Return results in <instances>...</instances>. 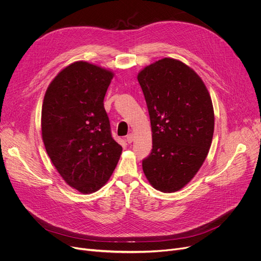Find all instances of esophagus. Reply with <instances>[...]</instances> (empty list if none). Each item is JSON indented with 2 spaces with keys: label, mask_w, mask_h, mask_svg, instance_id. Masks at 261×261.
Listing matches in <instances>:
<instances>
[{
  "label": "esophagus",
  "mask_w": 261,
  "mask_h": 261,
  "mask_svg": "<svg viewBox=\"0 0 261 261\" xmlns=\"http://www.w3.org/2000/svg\"><path fill=\"white\" fill-rule=\"evenodd\" d=\"M134 138H135V136H134V134L133 133H130V134H128L127 135V142H128V144H131L133 141H134Z\"/></svg>",
  "instance_id": "esophagus-1"
}]
</instances>
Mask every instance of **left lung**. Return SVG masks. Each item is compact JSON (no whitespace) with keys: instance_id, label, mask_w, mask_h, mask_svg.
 <instances>
[{"instance_id":"8db88e82","label":"left lung","mask_w":261,"mask_h":261,"mask_svg":"<svg viewBox=\"0 0 261 261\" xmlns=\"http://www.w3.org/2000/svg\"><path fill=\"white\" fill-rule=\"evenodd\" d=\"M138 80L152 132L143 170L153 188L174 193L193 180L210 151L215 127L211 95L193 68L173 58L147 65Z\"/></svg>"}]
</instances>
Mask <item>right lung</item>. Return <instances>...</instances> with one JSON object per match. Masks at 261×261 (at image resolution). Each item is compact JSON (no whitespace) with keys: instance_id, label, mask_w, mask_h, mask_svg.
<instances>
[{"instance_id":"right-lung-1","label":"right lung","mask_w":261,"mask_h":261,"mask_svg":"<svg viewBox=\"0 0 261 261\" xmlns=\"http://www.w3.org/2000/svg\"><path fill=\"white\" fill-rule=\"evenodd\" d=\"M113 76L76 61L58 73L44 95L41 130L46 152L65 183L84 195L109 181L122 151L103 107Z\"/></svg>"}]
</instances>
